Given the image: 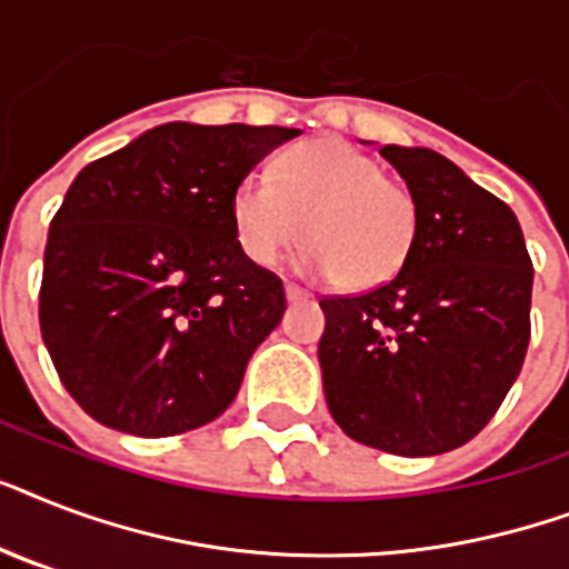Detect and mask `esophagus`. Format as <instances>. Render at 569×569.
I'll return each instance as SVG.
<instances>
[{
    "label": "esophagus",
    "instance_id": "esophagus-1",
    "mask_svg": "<svg viewBox=\"0 0 569 569\" xmlns=\"http://www.w3.org/2000/svg\"><path fill=\"white\" fill-rule=\"evenodd\" d=\"M286 298H289V301H307V298H310V292H303L301 286L286 283Z\"/></svg>",
    "mask_w": 569,
    "mask_h": 569
}]
</instances>
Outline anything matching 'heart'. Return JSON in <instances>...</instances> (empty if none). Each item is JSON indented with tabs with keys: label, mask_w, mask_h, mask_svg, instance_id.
<instances>
[{
	"label": "heart",
	"mask_w": 569,
	"mask_h": 569,
	"mask_svg": "<svg viewBox=\"0 0 569 569\" xmlns=\"http://www.w3.org/2000/svg\"><path fill=\"white\" fill-rule=\"evenodd\" d=\"M241 253L271 266L310 239L301 268L372 289L405 268L419 227L416 194L355 147L321 138L277 159L274 173H248L230 200Z\"/></svg>",
	"instance_id": "obj_1"
}]
</instances>
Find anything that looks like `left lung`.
Segmentation results:
<instances>
[{
    "mask_svg": "<svg viewBox=\"0 0 569 569\" xmlns=\"http://www.w3.org/2000/svg\"><path fill=\"white\" fill-rule=\"evenodd\" d=\"M419 203L405 268L360 295H325L330 416L351 440L428 458L469 442L520 375L535 268L511 206L425 147H380Z\"/></svg>",
    "mask_w": 569,
    "mask_h": 569,
    "instance_id": "obj_1",
    "label": "left lung"
}]
</instances>
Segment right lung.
Masks as SVG:
<instances>
[{"instance_id":"add662e5","label":"right lung","mask_w":569,"mask_h":569,"mask_svg":"<svg viewBox=\"0 0 569 569\" xmlns=\"http://www.w3.org/2000/svg\"><path fill=\"white\" fill-rule=\"evenodd\" d=\"M295 136L177 120L79 171L49 223L38 316L58 378L91 419L173 437L232 405L286 292L241 253L230 200Z\"/></svg>"}]
</instances>
